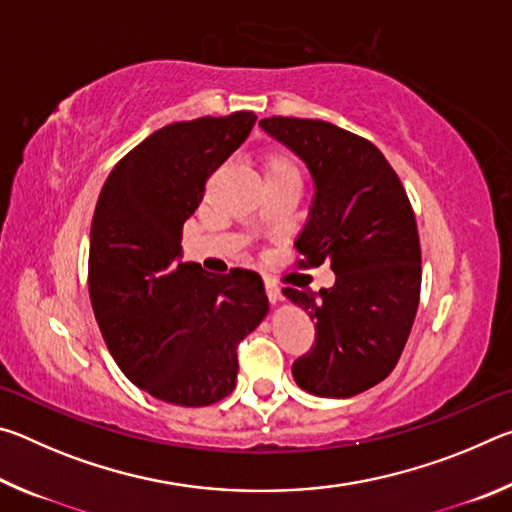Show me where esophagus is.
Masks as SVG:
<instances>
[{
	"mask_svg": "<svg viewBox=\"0 0 512 512\" xmlns=\"http://www.w3.org/2000/svg\"><path fill=\"white\" fill-rule=\"evenodd\" d=\"M264 289H266V296H268V300H271V305H275L277 300L282 298V293H280V287H277V284H273V282H264Z\"/></svg>",
	"mask_w": 512,
	"mask_h": 512,
	"instance_id": "34e87169",
	"label": "esophagus"
}]
</instances>
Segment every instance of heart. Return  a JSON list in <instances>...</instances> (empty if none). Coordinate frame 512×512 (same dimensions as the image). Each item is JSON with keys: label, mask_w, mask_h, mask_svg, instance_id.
I'll return each instance as SVG.
<instances>
[{"label": "heart", "mask_w": 512, "mask_h": 512, "mask_svg": "<svg viewBox=\"0 0 512 512\" xmlns=\"http://www.w3.org/2000/svg\"><path fill=\"white\" fill-rule=\"evenodd\" d=\"M266 178H298V169L284 153H273L266 158Z\"/></svg>", "instance_id": "heart-1"}]
</instances>
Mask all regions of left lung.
Segmentation results:
<instances>
[{"instance_id": "left-lung-1", "label": "left lung", "mask_w": 512, "mask_h": 512, "mask_svg": "<svg viewBox=\"0 0 512 512\" xmlns=\"http://www.w3.org/2000/svg\"><path fill=\"white\" fill-rule=\"evenodd\" d=\"M307 164L309 219L296 239L300 266H332V289H282L316 323L293 363L311 395L352 397L391 375L420 302V239L409 196L375 144L320 119L259 121Z\"/></svg>"}]
</instances>
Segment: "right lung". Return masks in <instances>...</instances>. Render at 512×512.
<instances>
[{"mask_svg":"<svg viewBox=\"0 0 512 512\" xmlns=\"http://www.w3.org/2000/svg\"><path fill=\"white\" fill-rule=\"evenodd\" d=\"M255 112L178 121L124 155L90 228V300L121 372L162 402L207 406L237 384V345L268 314L255 271L183 262L205 180L246 142Z\"/></svg>","mask_w":512,"mask_h":512,"instance_id":"1","label":"right lung"}]
</instances>
